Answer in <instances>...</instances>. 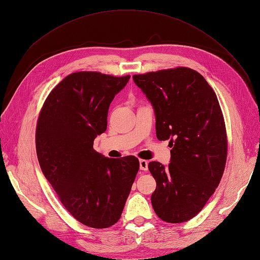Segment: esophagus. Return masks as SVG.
Here are the masks:
<instances>
[{
  "label": "esophagus",
  "instance_id": "esophagus-1",
  "mask_svg": "<svg viewBox=\"0 0 260 260\" xmlns=\"http://www.w3.org/2000/svg\"><path fill=\"white\" fill-rule=\"evenodd\" d=\"M140 169L146 171L148 169V161L145 159H140Z\"/></svg>",
  "mask_w": 260,
  "mask_h": 260
}]
</instances>
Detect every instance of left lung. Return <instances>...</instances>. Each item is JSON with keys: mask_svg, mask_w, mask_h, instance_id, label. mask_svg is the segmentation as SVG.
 I'll list each match as a JSON object with an SVG mask.
<instances>
[{"mask_svg": "<svg viewBox=\"0 0 260 260\" xmlns=\"http://www.w3.org/2000/svg\"><path fill=\"white\" fill-rule=\"evenodd\" d=\"M155 109L156 137L170 140L168 167L151 161L152 206L161 220L180 223L206 205L222 178L228 153L224 118L215 91L187 67L135 75Z\"/></svg>", "mask_w": 260, "mask_h": 260, "instance_id": "8db88e82", "label": "left lung"}]
</instances>
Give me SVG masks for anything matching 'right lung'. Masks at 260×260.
Instances as JSON below:
<instances>
[{
    "mask_svg": "<svg viewBox=\"0 0 260 260\" xmlns=\"http://www.w3.org/2000/svg\"><path fill=\"white\" fill-rule=\"evenodd\" d=\"M130 76L68 75L50 92L36 129L38 160L67 211L95 229L121 217L140 168L136 156L108 158L93 148L107 128L108 108Z\"/></svg>",
    "mask_w": 260,
    "mask_h": 260,
    "instance_id": "1",
    "label": "right lung"
}]
</instances>
